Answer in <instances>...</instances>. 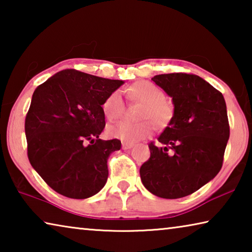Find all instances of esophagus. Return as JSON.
<instances>
[{"label": "esophagus", "instance_id": "obj_1", "mask_svg": "<svg viewBox=\"0 0 252 252\" xmlns=\"http://www.w3.org/2000/svg\"><path fill=\"white\" fill-rule=\"evenodd\" d=\"M132 148H133V144L126 143V142L122 143V149H123V150H130V149H132Z\"/></svg>", "mask_w": 252, "mask_h": 252}]
</instances>
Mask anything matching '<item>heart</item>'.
<instances>
[{
  "mask_svg": "<svg viewBox=\"0 0 252 252\" xmlns=\"http://www.w3.org/2000/svg\"><path fill=\"white\" fill-rule=\"evenodd\" d=\"M131 100L141 102L144 106L140 113L141 119H150L159 127L167 126L173 119L174 109L172 104L165 101V93L157 84L149 81H138L126 90ZM103 113L108 120H117L125 112V102L120 91H114L106 97L102 104ZM150 120L141 122L120 121L108 126V133L112 138L126 143H135L148 138L153 131Z\"/></svg>",
  "mask_w": 252,
  "mask_h": 252,
  "instance_id": "b5f03b06",
  "label": "heart"
}]
</instances>
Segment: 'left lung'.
Returning <instances> with one entry per match:
<instances>
[{
  "instance_id": "obj_1",
  "label": "left lung",
  "mask_w": 252,
  "mask_h": 252,
  "mask_svg": "<svg viewBox=\"0 0 252 252\" xmlns=\"http://www.w3.org/2000/svg\"><path fill=\"white\" fill-rule=\"evenodd\" d=\"M152 81L172 97L174 114L149 143L140 168L143 186L157 197L178 199L195 192L222 167L230 127L222 93L194 74H159Z\"/></svg>"
}]
</instances>
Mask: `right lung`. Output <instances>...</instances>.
Masks as SVG:
<instances>
[{"label": "right lung", "mask_w": 252, "mask_h": 252, "mask_svg": "<svg viewBox=\"0 0 252 252\" xmlns=\"http://www.w3.org/2000/svg\"><path fill=\"white\" fill-rule=\"evenodd\" d=\"M125 83L73 69L35 89L25 117L28 158L58 193L72 199L96 194L108 180V159L118 139L101 140L104 100Z\"/></svg>", "instance_id": "right-lung-1"}]
</instances>
